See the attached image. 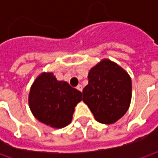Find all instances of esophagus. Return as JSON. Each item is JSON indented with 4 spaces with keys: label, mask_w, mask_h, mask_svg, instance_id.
<instances>
[{
    "label": "esophagus",
    "mask_w": 158,
    "mask_h": 158,
    "mask_svg": "<svg viewBox=\"0 0 158 158\" xmlns=\"http://www.w3.org/2000/svg\"><path fill=\"white\" fill-rule=\"evenodd\" d=\"M76 89H78L79 91H81V92H82V85H81V84L77 85V87H76Z\"/></svg>",
    "instance_id": "obj_1"
}]
</instances>
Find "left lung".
<instances>
[{
	"instance_id": "left-lung-1",
	"label": "left lung",
	"mask_w": 158,
	"mask_h": 158,
	"mask_svg": "<svg viewBox=\"0 0 158 158\" xmlns=\"http://www.w3.org/2000/svg\"><path fill=\"white\" fill-rule=\"evenodd\" d=\"M88 80L82 90V101L95 119L102 124H113L122 118L132 98L128 73L117 63L103 59L89 71Z\"/></svg>"
}]
</instances>
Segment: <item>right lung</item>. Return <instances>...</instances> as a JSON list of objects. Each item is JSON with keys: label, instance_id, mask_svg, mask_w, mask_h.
I'll return each mask as SVG.
<instances>
[{"label": "right lung", "instance_id": "add662e5", "mask_svg": "<svg viewBox=\"0 0 158 158\" xmlns=\"http://www.w3.org/2000/svg\"><path fill=\"white\" fill-rule=\"evenodd\" d=\"M82 93L65 81H58L52 72H43L35 79L29 93V106L34 117L52 128L71 122Z\"/></svg>", "mask_w": 158, "mask_h": 158}]
</instances>
